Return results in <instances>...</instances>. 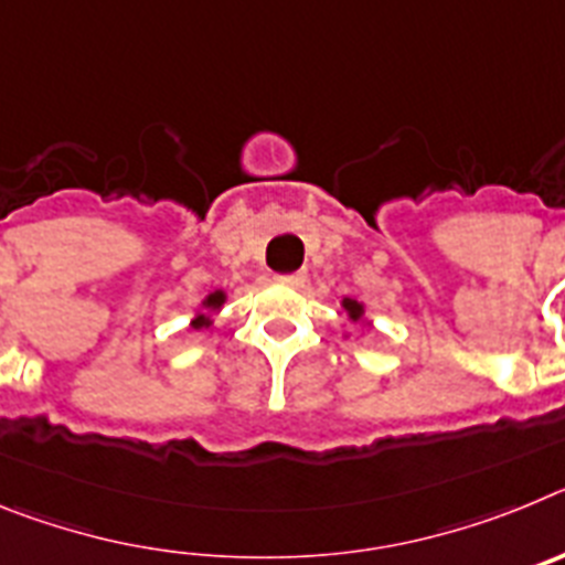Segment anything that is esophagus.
<instances>
[{"instance_id":"34e87169","label":"esophagus","mask_w":565,"mask_h":565,"mask_svg":"<svg viewBox=\"0 0 565 565\" xmlns=\"http://www.w3.org/2000/svg\"><path fill=\"white\" fill-rule=\"evenodd\" d=\"M277 282H279V286H288V288H302V286H306V274H302V271L279 274Z\"/></svg>"}]
</instances>
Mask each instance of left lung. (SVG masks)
Here are the masks:
<instances>
[{"label":"left lung","mask_w":565,"mask_h":565,"mask_svg":"<svg viewBox=\"0 0 565 565\" xmlns=\"http://www.w3.org/2000/svg\"><path fill=\"white\" fill-rule=\"evenodd\" d=\"M342 308L348 311V319H351V322H359V319L364 317V306H362V302H356V299L344 297Z\"/></svg>","instance_id":"obj_1"}]
</instances>
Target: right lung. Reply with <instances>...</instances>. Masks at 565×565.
I'll return each mask as SVG.
<instances>
[{
  "mask_svg": "<svg viewBox=\"0 0 565 565\" xmlns=\"http://www.w3.org/2000/svg\"><path fill=\"white\" fill-rule=\"evenodd\" d=\"M223 302H226V291H212L206 299H203V308L212 313V311H217V308H223ZM209 313H198V317L192 319L194 331H201V328L212 326V317H209Z\"/></svg>",
  "mask_w": 565,
  "mask_h": 565,
  "instance_id": "1",
  "label": "right lung"
}]
</instances>
